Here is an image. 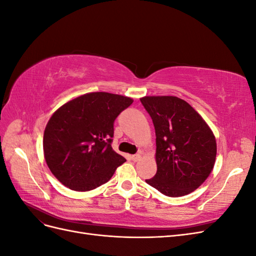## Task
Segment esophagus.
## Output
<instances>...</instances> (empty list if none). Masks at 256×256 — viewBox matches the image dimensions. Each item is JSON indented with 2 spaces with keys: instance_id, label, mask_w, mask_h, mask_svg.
<instances>
[{
  "instance_id": "34e87169",
  "label": "esophagus",
  "mask_w": 256,
  "mask_h": 256,
  "mask_svg": "<svg viewBox=\"0 0 256 256\" xmlns=\"http://www.w3.org/2000/svg\"><path fill=\"white\" fill-rule=\"evenodd\" d=\"M141 157H142L141 154H132V156H131V159H132L134 162H136V161L141 159Z\"/></svg>"
}]
</instances>
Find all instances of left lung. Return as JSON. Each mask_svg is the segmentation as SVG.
<instances>
[{
  "label": "left lung",
  "mask_w": 256,
  "mask_h": 256,
  "mask_svg": "<svg viewBox=\"0 0 256 256\" xmlns=\"http://www.w3.org/2000/svg\"><path fill=\"white\" fill-rule=\"evenodd\" d=\"M140 100L156 131L157 173L146 182L168 196L189 194L214 168L216 143L212 129L180 98L145 96Z\"/></svg>",
  "instance_id": "1"
}]
</instances>
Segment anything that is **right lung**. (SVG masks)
Here are the masks:
<instances>
[{"label":"right lung","mask_w":256,"mask_h":256,"mask_svg":"<svg viewBox=\"0 0 256 256\" xmlns=\"http://www.w3.org/2000/svg\"><path fill=\"white\" fill-rule=\"evenodd\" d=\"M134 100L104 92H88L53 113L44 134V154L52 174L76 191L110 180L126 161L112 148L114 120Z\"/></svg>","instance_id":"add662e5"}]
</instances>
